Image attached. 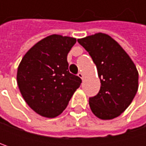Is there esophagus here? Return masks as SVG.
Segmentation results:
<instances>
[{"label": "esophagus", "mask_w": 146, "mask_h": 146, "mask_svg": "<svg viewBox=\"0 0 146 146\" xmlns=\"http://www.w3.org/2000/svg\"><path fill=\"white\" fill-rule=\"evenodd\" d=\"M78 76L81 79H84V74H83L82 73H80V72H79V73H78Z\"/></svg>", "instance_id": "1"}]
</instances>
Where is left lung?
<instances>
[{"label": "left lung", "instance_id": "obj_1", "mask_svg": "<svg viewBox=\"0 0 146 146\" xmlns=\"http://www.w3.org/2000/svg\"><path fill=\"white\" fill-rule=\"evenodd\" d=\"M78 42L90 54L101 80L99 93L90 98V107L98 118L111 120L131 104L138 88L139 73L130 56L110 35L97 33Z\"/></svg>", "mask_w": 146, "mask_h": 146}]
</instances>
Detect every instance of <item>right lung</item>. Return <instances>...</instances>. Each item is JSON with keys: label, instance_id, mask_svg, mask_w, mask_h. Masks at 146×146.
Returning a JSON list of instances; mask_svg holds the SVG:
<instances>
[{"label": "right lung", "instance_id": "1", "mask_svg": "<svg viewBox=\"0 0 146 146\" xmlns=\"http://www.w3.org/2000/svg\"><path fill=\"white\" fill-rule=\"evenodd\" d=\"M76 39L51 35L31 47L20 62L17 82L29 106L53 118L67 107L81 78L68 71L67 56Z\"/></svg>", "mask_w": 146, "mask_h": 146}]
</instances>
